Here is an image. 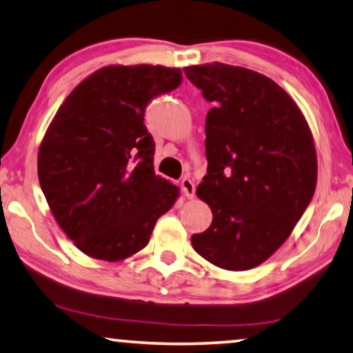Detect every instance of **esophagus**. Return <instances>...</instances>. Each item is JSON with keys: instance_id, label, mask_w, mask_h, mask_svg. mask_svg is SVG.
I'll return each mask as SVG.
<instances>
[{"instance_id": "34e87169", "label": "esophagus", "mask_w": 353, "mask_h": 353, "mask_svg": "<svg viewBox=\"0 0 353 353\" xmlns=\"http://www.w3.org/2000/svg\"><path fill=\"white\" fill-rule=\"evenodd\" d=\"M181 187H182L183 194H185L188 199H193V196H194V183H193L192 179H188V177L182 179Z\"/></svg>"}]
</instances>
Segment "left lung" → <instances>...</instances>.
<instances>
[{"mask_svg": "<svg viewBox=\"0 0 353 353\" xmlns=\"http://www.w3.org/2000/svg\"><path fill=\"white\" fill-rule=\"evenodd\" d=\"M183 72L214 103L208 174L196 188L212 223L192 236V245L222 270H250L285 243L314 196L311 128L290 94L260 72L219 61Z\"/></svg>", "mask_w": 353, "mask_h": 353, "instance_id": "left-lung-1", "label": "left lung"}]
</instances>
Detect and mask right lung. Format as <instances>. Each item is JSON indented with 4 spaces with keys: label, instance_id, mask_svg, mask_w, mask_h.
<instances>
[{
    "label": "right lung",
    "instance_id": "obj_1",
    "mask_svg": "<svg viewBox=\"0 0 353 353\" xmlns=\"http://www.w3.org/2000/svg\"><path fill=\"white\" fill-rule=\"evenodd\" d=\"M182 82L179 68L110 65L79 83L57 110L38 154L42 193L79 250L119 261L149 243L179 187L155 174L147 104Z\"/></svg>",
    "mask_w": 353,
    "mask_h": 353
}]
</instances>
